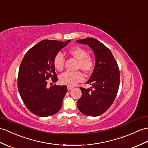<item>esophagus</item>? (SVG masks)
Here are the masks:
<instances>
[{"label": "esophagus", "mask_w": 148, "mask_h": 148, "mask_svg": "<svg viewBox=\"0 0 148 148\" xmlns=\"http://www.w3.org/2000/svg\"><path fill=\"white\" fill-rule=\"evenodd\" d=\"M67 88H68V91H70V90H71V89H73V86H67Z\"/></svg>", "instance_id": "1"}]
</instances>
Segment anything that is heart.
<instances>
[{
    "label": "heart",
    "mask_w": 148,
    "mask_h": 148,
    "mask_svg": "<svg viewBox=\"0 0 148 148\" xmlns=\"http://www.w3.org/2000/svg\"><path fill=\"white\" fill-rule=\"evenodd\" d=\"M68 54L78 60V68L85 73H90L94 66V61L92 57L88 55L87 51L79 46H75L68 50ZM64 58L61 53L56 54L54 58L53 64L57 70H63ZM84 80V75L80 71L64 72L60 76V81L63 84L69 86L75 85L77 82Z\"/></svg>",
    "instance_id": "b5f03b06"
}]
</instances>
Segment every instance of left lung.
I'll return each instance as SVG.
<instances>
[{
    "mask_svg": "<svg viewBox=\"0 0 148 148\" xmlns=\"http://www.w3.org/2000/svg\"><path fill=\"white\" fill-rule=\"evenodd\" d=\"M77 42L88 45L95 58L94 70L86 82L92 87L80 88L82 95L77 106L82 114L99 116L109 109L116 99L119 87V70L110 50L97 39L88 38L79 39Z\"/></svg>",
    "mask_w": 148,
    "mask_h": 148,
    "instance_id": "left-lung-1",
    "label": "left lung"
}]
</instances>
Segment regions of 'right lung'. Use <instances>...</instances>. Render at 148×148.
Masks as SVG:
<instances>
[{
    "mask_svg": "<svg viewBox=\"0 0 148 148\" xmlns=\"http://www.w3.org/2000/svg\"><path fill=\"white\" fill-rule=\"evenodd\" d=\"M70 41L42 40L29 50L21 63L18 90L26 107L39 117L50 116L62 108L66 86L47 88V80L51 78L53 82H57L54 58Z\"/></svg>",
    "mask_w": 148,
    "mask_h": 148,
    "instance_id": "add662e5",
    "label": "right lung"
}]
</instances>
